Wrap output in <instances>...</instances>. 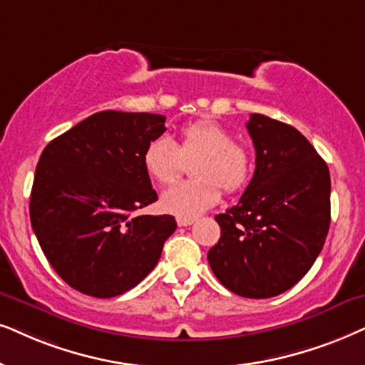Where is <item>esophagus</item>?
I'll return each instance as SVG.
<instances>
[{"mask_svg":"<svg viewBox=\"0 0 365 365\" xmlns=\"http://www.w3.org/2000/svg\"><path fill=\"white\" fill-rule=\"evenodd\" d=\"M193 222H195L193 219H180V217L177 219V224L180 225V227H187V225H192Z\"/></svg>","mask_w":365,"mask_h":365,"instance_id":"34e87169","label":"esophagus"}]
</instances>
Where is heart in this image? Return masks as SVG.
<instances>
[{
	"mask_svg": "<svg viewBox=\"0 0 365 365\" xmlns=\"http://www.w3.org/2000/svg\"><path fill=\"white\" fill-rule=\"evenodd\" d=\"M190 161L193 180L170 187L160 198L161 209L180 219H193L214 207L220 187L229 193L242 190L255 167L247 146L234 141L229 129L209 119L183 126L177 145L160 136L143 151V167L160 185L175 182Z\"/></svg>",
	"mask_w": 365,
	"mask_h": 365,
	"instance_id": "1",
	"label": "heart"
}]
</instances>
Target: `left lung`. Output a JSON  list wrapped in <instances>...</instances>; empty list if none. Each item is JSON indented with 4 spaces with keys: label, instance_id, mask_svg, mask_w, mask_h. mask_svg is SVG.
<instances>
[{
    "label": "left lung",
    "instance_id": "left-lung-1",
    "mask_svg": "<svg viewBox=\"0 0 365 365\" xmlns=\"http://www.w3.org/2000/svg\"><path fill=\"white\" fill-rule=\"evenodd\" d=\"M255 177L237 205L215 215L220 239L207 259L239 297L271 298L298 283L324 247L330 225V173L298 129L262 114L246 124Z\"/></svg>",
    "mask_w": 365,
    "mask_h": 365
}]
</instances>
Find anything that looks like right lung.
I'll return each instance as SVG.
<instances>
[{
    "instance_id": "right-lung-1",
    "label": "right lung",
    "mask_w": 365,
    "mask_h": 365,
    "mask_svg": "<svg viewBox=\"0 0 365 365\" xmlns=\"http://www.w3.org/2000/svg\"><path fill=\"white\" fill-rule=\"evenodd\" d=\"M165 116L101 110L45 146L30 220L41 251L77 292L110 298L135 288L177 229L172 215H135L158 195L143 167Z\"/></svg>"
}]
</instances>
